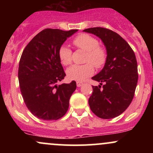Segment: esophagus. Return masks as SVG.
<instances>
[{
  "mask_svg": "<svg viewBox=\"0 0 153 153\" xmlns=\"http://www.w3.org/2000/svg\"><path fill=\"white\" fill-rule=\"evenodd\" d=\"M76 84H77V86L78 87H80V86H82V85L83 83H82V82H79V81H78L76 82Z\"/></svg>",
  "mask_w": 153,
  "mask_h": 153,
  "instance_id": "esophagus-1",
  "label": "esophagus"
}]
</instances>
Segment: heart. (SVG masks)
<instances>
[{"label":"heart","mask_w":153,"mask_h":153,"mask_svg":"<svg viewBox=\"0 0 153 153\" xmlns=\"http://www.w3.org/2000/svg\"><path fill=\"white\" fill-rule=\"evenodd\" d=\"M73 45L80 50L86 52L84 65H73L66 71L68 79L77 81H82L94 73V68H99L105 64L106 60V52L103 47L99 45V42L94 36L87 34L77 36L73 41ZM72 51L66 45H62L59 50V57L64 65L71 63ZM89 62L92 63V64Z\"/></svg>","instance_id":"b5f03b06"}]
</instances>
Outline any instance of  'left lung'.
<instances>
[{"label":"left lung","instance_id":"left-lung-1","mask_svg":"<svg viewBox=\"0 0 153 153\" xmlns=\"http://www.w3.org/2000/svg\"><path fill=\"white\" fill-rule=\"evenodd\" d=\"M83 31L101 39L107 54L103 69L92 77L100 85L92 86L89 106L99 118H114L127 109L134 97L138 80L134 52L122 36L109 29L94 27Z\"/></svg>","mask_w":153,"mask_h":153}]
</instances>
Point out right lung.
Masks as SVG:
<instances>
[{"label":"right lung","mask_w":153,"mask_h":153,"mask_svg":"<svg viewBox=\"0 0 153 153\" xmlns=\"http://www.w3.org/2000/svg\"><path fill=\"white\" fill-rule=\"evenodd\" d=\"M78 30L46 29L36 34L23 51L19 67L22 97L33 115L43 120H57L68 111L76 82L57 85L65 76L59 50Z\"/></svg>","instance_id":"1"}]
</instances>
